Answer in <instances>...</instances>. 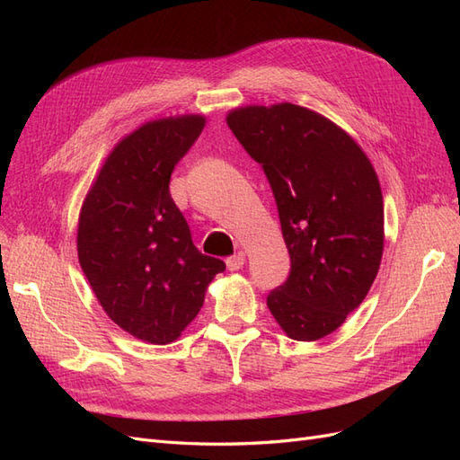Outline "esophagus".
<instances>
[{
  "label": "esophagus",
  "mask_w": 460,
  "mask_h": 460,
  "mask_svg": "<svg viewBox=\"0 0 460 460\" xmlns=\"http://www.w3.org/2000/svg\"><path fill=\"white\" fill-rule=\"evenodd\" d=\"M243 262H245V255L240 252V253H235L226 259V267H228V270H240L243 267Z\"/></svg>",
  "instance_id": "obj_1"
}]
</instances>
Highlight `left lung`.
<instances>
[{"instance_id":"1","label":"left lung","mask_w":460,"mask_h":460,"mask_svg":"<svg viewBox=\"0 0 460 460\" xmlns=\"http://www.w3.org/2000/svg\"><path fill=\"white\" fill-rule=\"evenodd\" d=\"M226 122L269 178L291 259L267 305L291 340L338 330L374 282L384 198L370 159L330 119L294 103L247 105Z\"/></svg>"}]
</instances>
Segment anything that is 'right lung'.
I'll return each mask as SVG.
<instances>
[{
	"label": "right lung",
	"mask_w": 460,
	"mask_h": 460,
	"mask_svg": "<svg viewBox=\"0 0 460 460\" xmlns=\"http://www.w3.org/2000/svg\"><path fill=\"white\" fill-rule=\"evenodd\" d=\"M203 127V115L142 124L109 153L80 208V267L107 316L147 343L174 341L226 269L198 252L169 191Z\"/></svg>",
	"instance_id": "right-lung-1"
}]
</instances>
